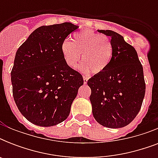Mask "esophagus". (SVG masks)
<instances>
[{"label": "esophagus", "mask_w": 158, "mask_h": 158, "mask_svg": "<svg viewBox=\"0 0 158 158\" xmlns=\"http://www.w3.org/2000/svg\"><path fill=\"white\" fill-rule=\"evenodd\" d=\"M88 79L89 78L86 76H84V84H87V82H88Z\"/></svg>", "instance_id": "1"}]
</instances>
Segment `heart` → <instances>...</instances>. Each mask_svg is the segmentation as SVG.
Segmentation results:
<instances>
[{"instance_id":"heart-1","label":"heart","mask_w":158,"mask_h":158,"mask_svg":"<svg viewBox=\"0 0 158 158\" xmlns=\"http://www.w3.org/2000/svg\"><path fill=\"white\" fill-rule=\"evenodd\" d=\"M60 52L69 67L75 68L82 54L84 61L78 69L83 73L93 70L98 74L107 68L112 57L113 49L108 37L89 29H83L74 33L72 42L64 40L60 46Z\"/></svg>"}]
</instances>
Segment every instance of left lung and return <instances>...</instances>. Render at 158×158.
I'll use <instances>...</instances> for the list:
<instances>
[{"label":"left lung","instance_id":"left-lung-1","mask_svg":"<svg viewBox=\"0 0 158 158\" xmlns=\"http://www.w3.org/2000/svg\"><path fill=\"white\" fill-rule=\"evenodd\" d=\"M98 32L110 37L113 52L107 68L88 80L93 115L102 126L125 127L136 117L144 98L143 66L123 36L111 30Z\"/></svg>","mask_w":158,"mask_h":158}]
</instances>
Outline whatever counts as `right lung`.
I'll list each match as a JSON object with an SVG mask.
<instances>
[{"label":"right lung","mask_w":158,"mask_h":158,"mask_svg":"<svg viewBox=\"0 0 158 158\" xmlns=\"http://www.w3.org/2000/svg\"><path fill=\"white\" fill-rule=\"evenodd\" d=\"M77 28L69 22L41 26L16 52L10 74L14 100L34 125L50 127L64 121L84 84L81 74L65 64L60 52L61 43Z\"/></svg>","instance_id":"1"}]
</instances>
